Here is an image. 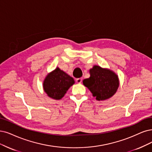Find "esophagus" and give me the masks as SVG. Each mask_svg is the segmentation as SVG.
Instances as JSON below:
<instances>
[{"instance_id": "esophagus-1", "label": "esophagus", "mask_w": 152, "mask_h": 152, "mask_svg": "<svg viewBox=\"0 0 152 152\" xmlns=\"http://www.w3.org/2000/svg\"><path fill=\"white\" fill-rule=\"evenodd\" d=\"M76 81L77 83H81L82 81V78H77Z\"/></svg>"}]
</instances>
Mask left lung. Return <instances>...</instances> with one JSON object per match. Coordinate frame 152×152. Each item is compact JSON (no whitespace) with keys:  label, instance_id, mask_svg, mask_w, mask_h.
<instances>
[{"label":"left lung","instance_id":"left-lung-1","mask_svg":"<svg viewBox=\"0 0 152 152\" xmlns=\"http://www.w3.org/2000/svg\"><path fill=\"white\" fill-rule=\"evenodd\" d=\"M89 72L90 77L84 80L83 83L97 100L108 99L116 93L119 80L113 71L94 66Z\"/></svg>","mask_w":152,"mask_h":152}]
</instances>
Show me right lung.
<instances>
[{"mask_svg": "<svg viewBox=\"0 0 152 152\" xmlns=\"http://www.w3.org/2000/svg\"><path fill=\"white\" fill-rule=\"evenodd\" d=\"M74 83L72 77L57 67L46 76L43 83V88L49 97L60 99Z\"/></svg>", "mask_w": 152, "mask_h": 152, "instance_id": "obj_1", "label": "right lung"}]
</instances>
